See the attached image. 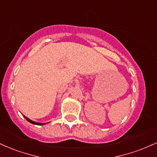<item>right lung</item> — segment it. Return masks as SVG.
Wrapping results in <instances>:
<instances>
[{
  "mask_svg": "<svg viewBox=\"0 0 157 157\" xmlns=\"http://www.w3.org/2000/svg\"><path fill=\"white\" fill-rule=\"evenodd\" d=\"M23 117L26 118V120H27V121L29 122L30 123H32V124H35V125H44V124H46V123H39V122H35L32 121V120H29V118H27L26 117H25V116H23Z\"/></svg>",
  "mask_w": 157,
  "mask_h": 157,
  "instance_id": "1",
  "label": "right lung"
}]
</instances>
